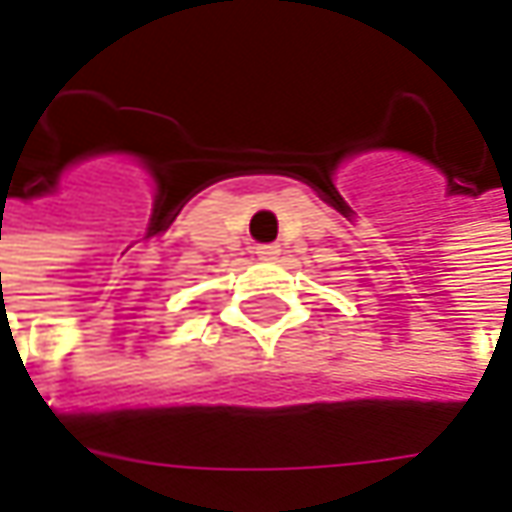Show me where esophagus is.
Returning a JSON list of instances; mask_svg holds the SVG:
<instances>
[{
    "label": "esophagus",
    "mask_w": 512,
    "mask_h": 512,
    "mask_svg": "<svg viewBox=\"0 0 512 512\" xmlns=\"http://www.w3.org/2000/svg\"><path fill=\"white\" fill-rule=\"evenodd\" d=\"M255 255L260 257V260H278L280 246H275V243H269V246H255Z\"/></svg>",
    "instance_id": "obj_1"
}]
</instances>
